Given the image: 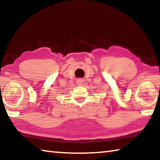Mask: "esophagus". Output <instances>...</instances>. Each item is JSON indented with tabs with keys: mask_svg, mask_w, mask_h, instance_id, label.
<instances>
[{
	"mask_svg": "<svg viewBox=\"0 0 160 160\" xmlns=\"http://www.w3.org/2000/svg\"><path fill=\"white\" fill-rule=\"evenodd\" d=\"M84 82H85V81H84V80L82 79V78H79V79H78L76 80V83L78 85H82Z\"/></svg>",
	"mask_w": 160,
	"mask_h": 160,
	"instance_id": "1",
	"label": "esophagus"
}]
</instances>
